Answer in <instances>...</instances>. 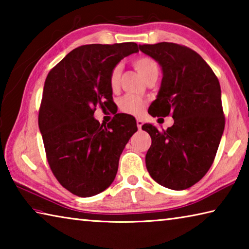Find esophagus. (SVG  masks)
Wrapping results in <instances>:
<instances>
[{
    "label": "esophagus",
    "instance_id": "1",
    "mask_svg": "<svg viewBox=\"0 0 249 249\" xmlns=\"http://www.w3.org/2000/svg\"><path fill=\"white\" fill-rule=\"evenodd\" d=\"M136 124H137V127H138V129H141V128H142V124H144V122H142L141 119H137V120H136Z\"/></svg>",
    "mask_w": 249,
    "mask_h": 249
}]
</instances>
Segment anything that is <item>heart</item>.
I'll use <instances>...</instances> for the list:
<instances>
[{
  "label": "heart",
  "mask_w": 249,
  "mask_h": 249,
  "mask_svg": "<svg viewBox=\"0 0 249 249\" xmlns=\"http://www.w3.org/2000/svg\"><path fill=\"white\" fill-rule=\"evenodd\" d=\"M134 68L136 69L141 77L145 80V81H149L150 79L156 78L157 79L159 73V67L157 61L155 59L142 56L134 59L133 61ZM121 67L116 66L113 68V70L109 73L108 83L112 90H116L120 86V79H121ZM120 109L122 112L127 113V114L140 116L145 111L146 102L142 99L138 98L135 95H125L120 100Z\"/></svg>",
  "instance_id": "b5f03b06"
}]
</instances>
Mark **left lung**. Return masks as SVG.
<instances>
[{
  "label": "left lung",
  "instance_id": "obj_1",
  "mask_svg": "<svg viewBox=\"0 0 249 249\" xmlns=\"http://www.w3.org/2000/svg\"><path fill=\"white\" fill-rule=\"evenodd\" d=\"M140 50L162 69L161 86L148 113L171 114L175 120L166 130L142 126L151 137L147 170L163 187L184 190L205 176L220 145L225 126L220 82L204 59L185 46L163 41L140 45Z\"/></svg>",
  "mask_w": 249,
  "mask_h": 249
}]
</instances>
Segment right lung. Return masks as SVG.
<instances>
[{"instance_id": "1", "label": "right lung", "mask_w": 249, "mask_h": 249, "mask_svg": "<svg viewBox=\"0 0 249 249\" xmlns=\"http://www.w3.org/2000/svg\"><path fill=\"white\" fill-rule=\"evenodd\" d=\"M137 52L135 43L80 46L46 78L38 114L46 157L59 183L75 196L99 195L112 184L122 151L137 130L124 113L107 125L93 117L96 107L113 103L111 71Z\"/></svg>"}]
</instances>
